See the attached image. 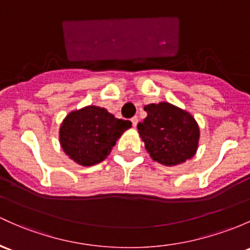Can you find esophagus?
I'll return each mask as SVG.
<instances>
[{
  "label": "esophagus",
  "instance_id": "esophagus-1",
  "mask_svg": "<svg viewBox=\"0 0 250 250\" xmlns=\"http://www.w3.org/2000/svg\"><path fill=\"white\" fill-rule=\"evenodd\" d=\"M131 123H132L133 127H136L137 124H138V118H137V117H133V118H131Z\"/></svg>",
  "mask_w": 250,
  "mask_h": 250
}]
</instances>
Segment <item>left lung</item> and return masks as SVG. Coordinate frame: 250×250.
I'll use <instances>...</instances> for the list:
<instances>
[{
    "label": "left lung",
    "instance_id": "left-lung-1",
    "mask_svg": "<svg viewBox=\"0 0 250 250\" xmlns=\"http://www.w3.org/2000/svg\"><path fill=\"white\" fill-rule=\"evenodd\" d=\"M144 111L137 127L152 160L170 167L194 156L199 126L188 112L168 103L146 104Z\"/></svg>",
    "mask_w": 250,
    "mask_h": 250
}]
</instances>
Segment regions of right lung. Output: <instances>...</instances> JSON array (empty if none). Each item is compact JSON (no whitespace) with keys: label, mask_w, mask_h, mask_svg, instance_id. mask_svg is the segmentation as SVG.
Returning a JSON list of instances; mask_svg holds the SVG:
<instances>
[{"label":"right lung","mask_w":250,"mask_h":250,"mask_svg":"<svg viewBox=\"0 0 250 250\" xmlns=\"http://www.w3.org/2000/svg\"><path fill=\"white\" fill-rule=\"evenodd\" d=\"M131 122L114 118L106 108L88 106L66 115L60 130L64 152L81 166H94L108 156Z\"/></svg>","instance_id":"obj_1"}]
</instances>
